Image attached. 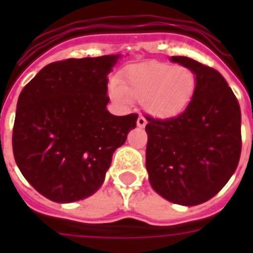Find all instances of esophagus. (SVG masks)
<instances>
[{
    "label": "esophagus",
    "instance_id": "obj_1",
    "mask_svg": "<svg viewBox=\"0 0 253 253\" xmlns=\"http://www.w3.org/2000/svg\"><path fill=\"white\" fill-rule=\"evenodd\" d=\"M136 125H138V127H140V128H143V127H146L147 125V119L143 117L142 114L139 115L138 117V121H136Z\"/></svg>",
    "mask_w": 253,
    "mask_h": 253
}]
</instances>
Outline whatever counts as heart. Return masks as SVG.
I'll use <instances>...</instances> for the list:
<instances>
[{
  "instance_id": "heart-1",
  "label": "heart",
  "mask_w": 253,
  "mask_h": 253,
  "mask_svg": "<svg viewBox=\"0 0 253 253\" xmlns=\"http://www.w3.org/2000/svg\"><path fill=\"white\" fill-rule=\"evenodd\" d=\"M196 90L193 71L181 65L148 63L132 67L125 73L122 84L113 81L111 97L121 105H130L131 97L144 101L151 114L167 118L184 110Z\"/></svg>"
}]
</instances>
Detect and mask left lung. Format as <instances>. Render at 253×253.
<instances>
[{
	"mask_svg": "<svg viewBox=\"0 0 253 253\" xmlns=\"http://www.w3.org/2000/svg\"><path fill=\"white\" fill-rule=\"evenodd\" d=\"M196 75V90L182 113L167 119L146 117V168L152 188L184 206L215 196L239 164L242 114L231 87L211 67L172 56Z\"/></svg>",
	"mask_w": 253,
	"mask_h": 253,
	"instance_id": "8db88e82",
	"label": "left lung"
}]
</instances>
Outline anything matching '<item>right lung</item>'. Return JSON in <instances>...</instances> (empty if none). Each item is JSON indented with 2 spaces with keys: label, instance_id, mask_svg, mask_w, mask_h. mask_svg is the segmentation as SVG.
<instances>
[{
  "label": "right lung",
  "instance_id": "1",
  "mask_svg": "<svg viewBox=\"0 0 253 253\" xmlns=\"http://www.w3.org/2000/svg\"><path fill=\"white\" fill-rule=\"evenodd\" d=\"M119 55L67 59L45 65L23 87L13 127L18 168L45 198L68 204L99 189L114 151L138 114L106 109L107 75Z\"/></svg>",
  "mask_w": 253,
  "mask_h": 253
}]
</instances>
